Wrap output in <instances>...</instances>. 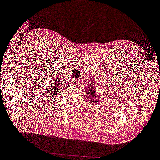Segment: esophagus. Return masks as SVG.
Segmentation results:
<instances>
[{
    "label": "esophagus",
    "instance_id": "34e87169",
    "mask_svg": "<svg viewBox=\"0 0 160 160\" xmlns=\"http://www.w3.org/2000/svg\"><path fill=\"white\" fill-rule=\"evenodd\" d=\"M78 81H79V80H75V83H74V84L77 85V83H78Z\"/></svg>",
    "mask_w": 160,
    "mask_h": 160
}]
</instances>
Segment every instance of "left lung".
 Instances as JSON below:
<instances>
[{
	"instance_id": "8db88e82",
	"label": "left lung",
	"mask_w": 160,
	"mask_h": 160,
	"mask_svg": "<svg viewBox=\"0 0 160 160\" xmlns=\"http://www.w3.org/2000/svg\"><path fill=\"white\" fill-rule=\"evenodd\" d=\"M94 81H90L89 85L85 88L86 99H88L89 102H92V104H97V101L99 100V97H98V95L95 93V87H94Z\"/></svg>"
}]
</instances>
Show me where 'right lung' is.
<instances>
[{"label": "right lung", "instance_id": "1", "mask_svg": "<svg viewBox=\"0 0 160 160\" xmlns=\"http://www.w3.org/2000/svg\"><path fill=\"white\" fill-rule=\"evenodd\" d=\"M63 83H64V81L61 82L60 78H58V76H56V77L53 78L51 80V82L50 83V86L46 88L45 92L43 91L44 94L43 95V99H46L47 102H53V99L58 93L60 92V88L62 87Z\"/></svg>", "mask_w": 160, "mask_h": 160}]
</instances>
